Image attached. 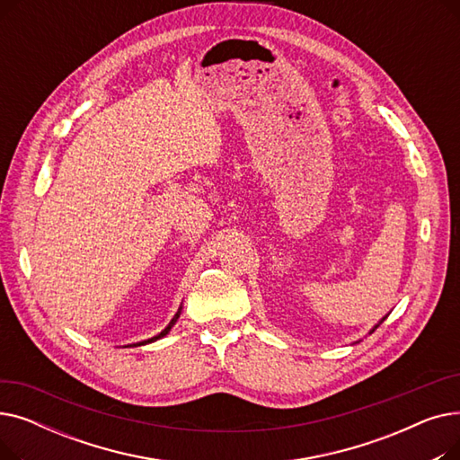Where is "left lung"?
<instances>
[{
    "label": "left lung",
    "instance_id": "obj_1",
    "mask_svg": "<svg viewBox=\"0 0 460 460\" xmlns=\"http://www.w3.org/2000/svg\"><path fill=\"white\" fill-rule=\"evenodd\" d=\"M385 317H388V315H385ZM385 317H382V319H380V321H378V324H380V323H382V321H384V319H385ZM378 324H375V326H373V328H371V330H369V333H373V332H375V330H376V328H378ZM356 343H358V341H356Z\"/></svg>",
    "mask_w": 460,
    "mask_h": 460
}]
</instances>
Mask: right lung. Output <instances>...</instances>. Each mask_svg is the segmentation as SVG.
<instances>
[{
    "label": "right lung",
    "mask_w": 460,
    "mask_h": 460,
    "mask_svg": "<svg viewBox=\"0 0 460 460\" xmlns=\"http://www.w3.org/2000/svg\"><path fill=\"white\" fill-rule=\"evenodd\" d=\"M181 313H182V304H181V307H179V311L175 313V317L169 321V324L160 332V333H156V335H153V337H149V340H143V341H137V343H132V345H125V347H141V345H149V343H155V341H158V340H162V337H165L169 332H172V328L175 326V323L179 321V317H181Z\"/></svg>",
    "instance_id": "add662e5"
}]
</instances>
